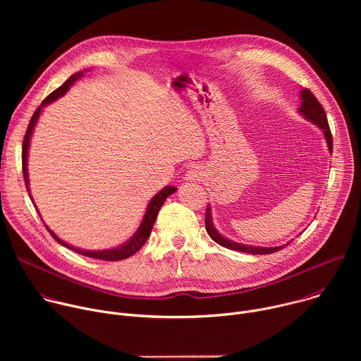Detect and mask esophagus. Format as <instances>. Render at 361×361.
Wrapping results in <instances>:
<instances>
[{"mask_svg": "<svg viewBox=\"0 0 361 361\" xmlns=\"http://www.w3.org/2000/svg\"><path fill=\"white\" fill-rule=\"evenodd\" d=\"M202 176H204L202 169L197 167V166H192L185 171V180H188V181H198L202 178Z\"/></svg>", "mask_w": 361, "mask_h": 361, "instance_id": "34e87169", "label": "esophagus"}]
</instances>
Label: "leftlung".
I'll list each match as a JSON object with an SVG mask.
<instances>
[{"label": "left lung", "mask_w": 361, "mask_h": 361, "mask_svg": "<svg viewBox=\"0 0 361 361\" xmlns=\"http://www.w3.org/2000/svg\"><path fill=\"white\" fill-rule=\"evenodd\" d=\"M300 99L301 104L297 110V113L300 116H302L307 121L313 123L314 126H317L322 131L323 135L326 138L327 142V148L329 152H333V137L330 133V127L327 123V116L324 113V109L322 107L320 102L317 101V98L312 94V91H308L307 88H302L300 91ZM205 230H207L209 235L221 247L230 248V250H237V251H243V252H250V254H271L276 252L281 248H284L286 245H288L291 241H288L287 244L283 245H277V247H259V245H250V244H243V243H235L227 237H224L214 226L213 223V216H212V205H207V212H205Z\"/></svg>", "instance_id": "left-lung-1"}]
</instances>
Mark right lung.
Wrapping results in <instances>:
<instances>
[{
    "label": "right lung",
    "instance_id": "obj_1",
    "mask_svg": "<svg viewBox=\"0 0 361 361\" xmlns=\"http://www.w3.org/2000/svg\"><path fill=\"white\" fill-rule=\"evenodd\" d=\"M88 71V70H85ZM84 75L82 71H78L75 74H73L61 87H59L56 91L51 92L42 102L41 106L37 109V111L34 113L30 124H28V128H27V133H25V137H24V142H23V173H24V180H25V185H27V191L31 197V192H30V180H28V148H30V142H31V137H32V133H34V127L39 118V114L42 111V109L48 104H51V102L59 99L60 97L66 95V92L70 90V87H73L75 84L77 80H80L81 77ZM176 187H171V185H167L164 187L163 190H160L156 195H154L148 205H147V210H145V214L142 217V221L140 224V227L137 228V231L130 237V240H127L126 243L114 247V248H107V250H84V248H78V247H74L68 243H66L64 240H61L54 231H51L48 226L47 230L49 231V234L54 237L56 241H59L61 245L78 252V254H82V255H87V257H92V259H98V260H107V262H118V260H124V259H128L130 255L135 254L142 245L144 243L148 240L149 234H151V230H152V226L154 223H156V219L159 216V212L161 209V205L164 204V201L167 200L169 195H171L173 192H176ZM32 200V197H31Z\"/></svg>",
    "mask_w": 361,
    "mask_h": 361
}]
</instances>
